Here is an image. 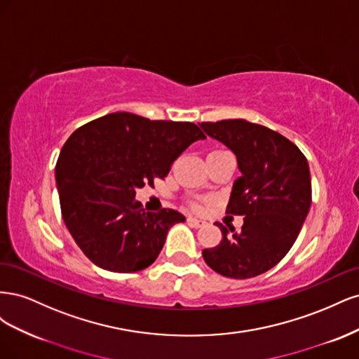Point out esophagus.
Returning <instances> with one entry per match:
<instances>
[{
    "mask_svg": "<svg viewBox=\"0 0 359 359\" xmlns=\"http://www.w3.org/2000/svg\"><path fill=\"white\" fill-rule=\"evenodd\" d=\"M189 224H191L193 227L199 229V227H203L206 224V222L202 220V219H196V217H189Z\"/></svg>",
    "mask_w": 359,
    "mask_h": 359,
    "instance_id": "obj_1",
    "label": "esophagus"
}]
</instances>
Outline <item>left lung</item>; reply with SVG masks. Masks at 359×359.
I'll return each instance as SVG.
<instances>
[{"instance_id":"8db88e82","label":"left lung","mask_w":359,"mask_h":359,"mask_svg":"<svg viewBox=\"0 0 359 359\" xmlns=\"http://www.w3.org/2000/svg\"><path fill=\"white\" fill-rule=\"evenodd\" d=\"M201 127L236 156L241 177L233 182L226 212L244 215L240 232L215 223L222 241L205 248L202 256L224 277L264 274L286 256L310 211L307 158L285 136L245 119L202 123Z\"/></svg>"}]
</instances>
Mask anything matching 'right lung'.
Here are the masks:
<instances>
[{
  "instance_id": "right-lung-1",
  "label": "right lung",
  "mask_w": 359,
  "mask_h": 359,
  "mask_svg": "<svg viewBox=\"0 0 359 359\" xmlns=\"http://www.w3.org/2000/svg\"><path fill=\"white\" fill-rule=\"evenodd\" d=\"M205 137L193 123L114 112L67 139L55 168L61 212L94 265L135 273L154 262L170 227L186 217L166 208L145 211L136 190L165 178L182 151Z\"/></svg>"
}]
</instances>
